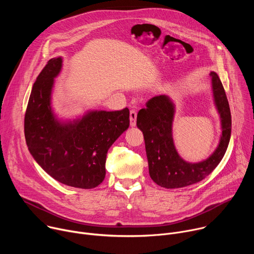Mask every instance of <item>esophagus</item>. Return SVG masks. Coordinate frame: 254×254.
I'll return each mask as SVG.
<instances>
[{"label": "esophagus", "instance_id": "1", "mask_svg": "<svg viewBox=\"0 0 254 254\" xmlns=\"http://www.w3.org/2000/svg\"><path fill=\"white\" fill-rule=\"evenodd\" d=\"M129 123H130V127H135V125H136V112L135 111H130Z\"/></svg>", "mask_w": 254, "mask_h": 254}]
</instances>
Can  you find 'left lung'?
I'll return each instance as SVG.
<instances>
[{
	"label": "left lung",
	"mask_w": 254,
	"mask_h": 254,
	"mask_svg": "<svg viewBox=\"0 0 254 254\" xmlns=\"http://www.w3.org/2000/svg\"><path fill=\"white\" fill-rule=\"evenodd\" d=\"M210 76L214 104L220 116L221 135L218 146L207 159L190 163L178 154L173 138L176 106L168 95L151 98L147 107L137 114L136 126L143 134L150 176L163 188H183L200 182L218 166L225 155L231 135L230 108L218 75L211 71Z\"/></svg>",
	"instance_id": "1"
}]
</instances>
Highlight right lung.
<instances>
[{
  "instance_id": "add662e5",
  "label": "right lung",
  "mask_w": 254,
  "mask_h": 254,
  "mask_svg": "<svg viewBox=\"0 0 254 254\" xmlns=\"http://www.w3.org/2000/svg\"><path fill=\"white\" fill-rule=\"evenodd\" d=\"M62 57L48 61L36 79L24 130L34 160L58 182L80 189L97 187L105 177L106 154L129 127V111H88L75 120L59 119L52 107Z\"/></svg>"
}]
</instances>
